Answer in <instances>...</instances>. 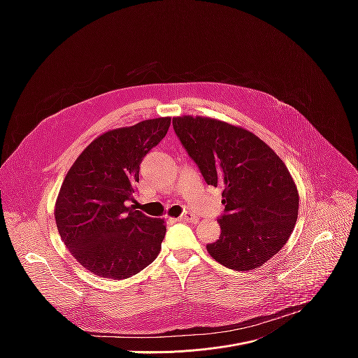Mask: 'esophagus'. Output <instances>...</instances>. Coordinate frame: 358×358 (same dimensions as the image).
<instances>
[{
    "label": "esophagus",
    "mask_w": 358,
    "mask_h": 358,
    "mask_svg": "<svg viewBox=\"0 0 358 358\" xmlns=\"http://www.w3.org/2000/svg\"><path fill=\"white\" fill-rule=\"evenodd\" d=\"M178 222H198V217L191 214V213H185L184 215H181L178 220Z\"/></svg>",
    "instance_id": "obj_1"
}]
</instances>
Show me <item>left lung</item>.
Returning <instances> with one entry per match:
<instances>
[{
	"instance_id": "obj_1",
	"label": "left lung",
	"mask_w": 358,
	"mask_h": 358,
	"mask_svg": "<svg viewBox=\"0 0 358 358\" xmlns=\"http://www.w3.org/2000/svg\"><path fill=\"white\" fill-rule=\"evenodd\" d=\"M188 156L208 185L222 188L220 239L207 245L234 271L262 266L287 242L299 214L297 187L276 152L249 130L202 116L173 117Z\"/></svg>"
}]
</instances>
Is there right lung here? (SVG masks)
Listing matches in <instances>:
<instances>
[{
    "label": "right lung",
    "instance_id": "right-lung-1",
    "mask_svg": "<svg viewBox=\"0 0 358 358\" xmlns=\"http://www.w3.org/2000/svg\"><path fill=\"white\" fill-rule=\"evenodd\" d=\"M171 117L143 120L96 137L69 169L55 203L58 232L89 272L127 279L157 258L166 235L162 218L127 202L140 163L169 131Z\"/></svg>",
    "mask_w": 358,
    "mask_h": 358
}]
</instances>
